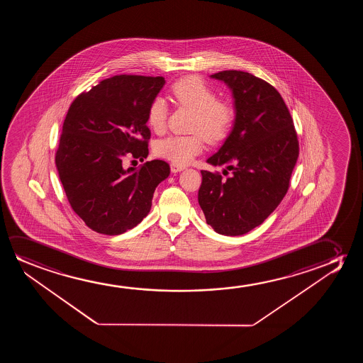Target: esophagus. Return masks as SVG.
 <instances>
[{
  "label": "esophagus",
  "mask_w": 363,
  "mask_h": 363,
  "mask_svg": "<svg viewBox=\"0 0 363 363\" xmlns=\"http://www.w3.org/2000/svg\"><path fill=\"white\" fill-rule=\"evenodd\" d=\"M184 169H186V167H184V166H181V164H174V162L171 164V171H172L174 174H176V172H179V171H184Z\"/></svg>",
  "instance_id": "esophagus-1"
}]
</instances>
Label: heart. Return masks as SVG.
Listing matches in <instances>:
<instances>
[{
	"label": "heart",
	"instance_id": "1",
	"mask_svg": "<svg viewBox=\"0 0 363 363\" xmlns=\"http://www.w3.org/2000/svg\"><path fill=\"white\" fill-rule=\"evenodd\" d=\"M171 95L181 106L194 111L189 136L169 135L155 145V152L174 164H186L203 149V138L217 144L228 136L234 123L233 106L218 100V95L199 77H187L171 86ZM169 106L164 98H155L147 110V124L160 133L164 129Z\"/></svg>",
	"mask_w": 363,
	"mask_h": 363
}]
</instances>
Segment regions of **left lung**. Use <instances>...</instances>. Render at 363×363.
Listing matches in <instances>:
<instances>
[{
	"instance_id": "1",
	"label": "left lung",
	"mask_w": 363,
	"mask_h": 363,
	"mask_svg": "<svg viewBox=\"0 0 363 363\" xmlns=\"http://www.w3.org/2000/svg\"><path fill=\"white\" fill-rule=\"evenodd\" d=\"M211 77L233 91L235 120L223 146L207 160L225 167V179L201 171L199 203L217 233L242 235L263 223L288 192L298 134L281 95L268 82L242 70Z\"/></svg>"
}]
</instances>
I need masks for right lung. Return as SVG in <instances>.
Masks as SVG:
<instances>
[{
	"mask_svg": "<svg viewBox=\"0 0 363 363\" xmlns=\"http://www.w3.org/2000/svg\"><path fill=\"white\" fill-rule=\"evenodd\" d=\"M164 85V77L114 75L70 104L55 164L70 207L94 232L118 235L136 227L169 177L162 160L123 166L125 156L147 157V110Z\"/></svg>",
	"mask_w": 363,
	"mask_h": 363,
	"instance_id": "add662e5",
	"label": "right lung"
}]
</instances>
